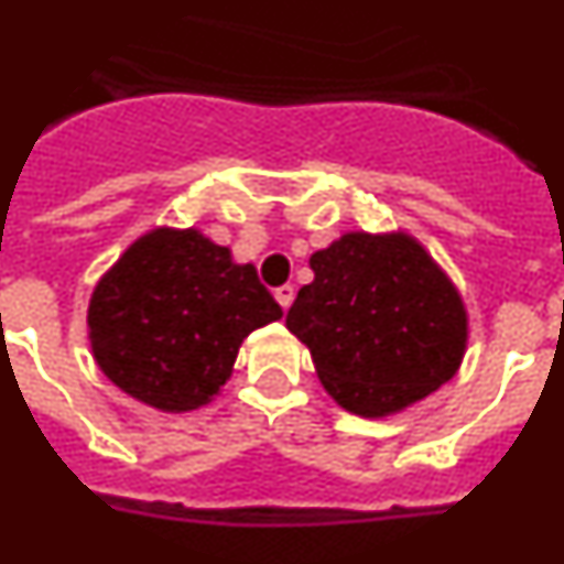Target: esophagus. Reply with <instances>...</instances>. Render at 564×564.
<instances>
[{
  "label": "esophagus",
  "mask_w": 564,
  "mask_h": 564,
  "mask_svg": "<svg viewBox=\"0 0 564 564\" xmlns=\"http://www.w3.org/2000/svg\"><path fill=\"white\" fill-rule=\"evenodd\" d=\"M293 285H282V288H276V291H273V296H276V302H279V307H282V311H288V307H291V302H293Z\"/></svg>",
  "instance_id": "1"
}]
</instances>
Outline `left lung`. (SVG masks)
Here are the masks:
<instances>
[{
	"label": "left lung",
	"mask_w": 564,
	"mask_h": 564,
	"mask_svg": "<svg viewBox=\"0 0 564 564\" xmlns=\"http://www.w3.org/2000/svg\"><path fill=\"white\" fill-rule=\"evenodd\" d=\"M311 268L285 327L341 410L398 415L460 370L466 302L410 231H347L313 253Z\"/></svg>",
	"instance_id": "left-lung-1"
}]
</instances>
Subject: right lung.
Listing matches in <instances>:
<instances>
[{"label": "right lung", "mask_w": 564, "mask_h": 564, "mask_svg": "<svg viewBox=\"0 0 564 564\" xmlns=\"http://www.w3.org/2000/svg\"><path fill=\"white\" fill-rule=\"evenodd\" d=\"M276 318L251 262H234L200 228L154 226L96 282L87 336L118 390L181 415L220 395L248 333Z\"/></svg>", "instance_id": "add662e5"}]
</instances>
